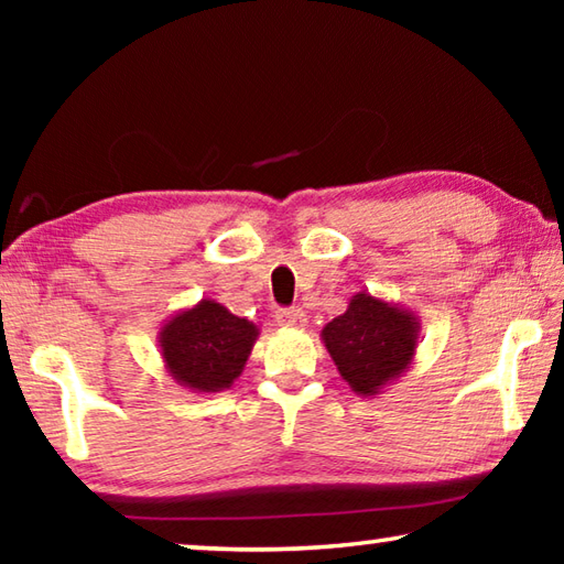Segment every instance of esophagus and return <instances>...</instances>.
<instances>
[{
  "instance_id": "1",
  "label": "esophagus",
  "mask_w": 564,
  "mask_h": 564,
  "mask_svg": "<svg viewBox=\"0 0 564 564\" xmlns=\"http://www.w3.org/2000/svg\"><path fill=\"white\" fill-rule=\"evenodd\" d=\"M275 321H279V326L283 328H305V323H308V318H305V313L301 308L275 311Z\"/></svg>"
}]
</instances>
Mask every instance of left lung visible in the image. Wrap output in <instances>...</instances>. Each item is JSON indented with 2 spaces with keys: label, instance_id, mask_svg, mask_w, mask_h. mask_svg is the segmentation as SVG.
<instances>
[{
  "label": "left lung",
  "instance_id": "8db88e82",
  "mask_svg": "<svg viewBox=\"0 0 564 564\" xmlns=\"http://www.w3.org/2000/svg\"><path fill=\"white\" fill-rule=\"evenodd\" d=\"M321 340L352 393L373 398L413 366L420 321L410 308L360 291L321 330Z\"/></svg>",
  "mask_w": 564,
  "mask_h": 564
}]
</instances>
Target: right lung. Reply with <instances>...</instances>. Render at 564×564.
I'll list each match as a JSON object with an SVG mask.
<instances>
[{
    "mask_svg": "<svg viewBox=\"0 0 564 564\" xmlns=\"http://www.w3.org/2000/svg\"><path fill=\"white\" fill-rule=\"evenodd\" d=\"M259 326L234 316L226 305L202 299L174 313L159 328L166 373L191 393H221L243 373Z\"/></svg>",
    "mask_w": 564,
    "mask_h": 564,
    "instance_id": "right-lung-1",
    "label": "right lung"
}]
</instances>
